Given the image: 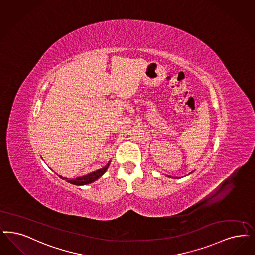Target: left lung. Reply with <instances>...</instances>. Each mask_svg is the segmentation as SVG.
Instances as JSON below:
<instances>
[{"label": "left lung", "instance_id": "left-lung-1", "mask_svg": "<svg viewBox=\"0 0 255 255\" xmlns=\"http://www.w3.org/2000/svg\"><path fill=\"white\" fill-rule=\"evenodd\" d=\"M192 173H193V172H192ZM192 173H190L189 174H191ZM167 176H168V177H172V176H170V175H167ZM174 178H179V177H174Z\"/></svg>", "mask_w": 255, "mask_h": 255}]
</instances>
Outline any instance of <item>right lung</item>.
Segmentation results:
<instances>
[{
    "instance_id": "right-lung-1",
    "label": "right lung",
    "mask_w": 255,
    "mask_h": 255,
    "mask_svg": "<svg viewBox=\"0 0 255 255\" xmlns=\"http://www.w3.org/2000/svg\"><path fill=\"white\" fill-rule=\"evenodd\" d=\"M110 163H111V161H109V162L106 164L102 169H99V170H97V171H95V172H92V173H88V174H85V175H82V176H79V177H76V178H73V179H68V178L63 177V176H61V175H59V176L61 177V179L66 180L67 182L74 184V185H77V186L87 185V184H90L92 183V182H94V181H96L98 178H100L102 174L107 171V169H108Z\"/></svg>"
}]
</instances>
